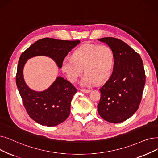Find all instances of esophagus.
<instances>
[{
    "label": "esophagus",
    "instance_id": "esophagus-1",
    "mask_svg": "<svg viewBox=\"0 0 158 158\" xmlns=\"http://www.w3.org/2000/svg\"><path fill=\"white\" fill-rule=\"evenodd\" d=\"M81 91L84 92V93H88V92H90V90H85V89H82V90H81Z\"/></svg>",
    "mask_w": 158,
    "mask_h": 158
}]
</instances>
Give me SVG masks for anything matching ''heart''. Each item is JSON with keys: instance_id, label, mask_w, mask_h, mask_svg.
<instances>
[{"instance_id": "obj_1", "label": "heart", "mask_w": 158, "mask_h": 158, "mask_svg": "<svg viewBox=\"0 0 158 158\" xmlns=\"http://www.w3.org/2000/svg\"><path fill=\"white\" fill-rule=\"evenodd\" d=\"M115 64V54L107 45L84 44L75 48L71 58L64 59L61 70L72 83L76 82L83 72L81 85L89 86L104 83L110 77Z\"/></svg>"}]
</instances>
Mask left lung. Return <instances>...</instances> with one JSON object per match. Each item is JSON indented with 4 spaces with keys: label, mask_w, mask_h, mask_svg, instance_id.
<instances>
[{
    "label": "left lung",
    "mask_w": 158,
    "mask_h": 158,
    "mask_svg": "<svg viewBox=\"0 0 158 158\" xmlns=\"http://www.w3.org/2000/svg\"><path fill=\"white\" fill-rule=\"evenodd\" d=\"M115 54L114 70L99 90L98 110L105 121L118 123L138 110L145 84V72L139 54L123 40L114 37L98 39Z\"/></svg>",
    "instance_id": "left-lung-1"
}]
</instances>
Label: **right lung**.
Returning <instances> with one entry per match:
<instances>
[{
	"label": "right lung",
	"mask_w": 158,
	"mask_h": 158,
	"mask_svg": "<svg viewBox=\"0 0 158 158\" xmlns=\"http://www.w3.org/2000/svg\"><path fill=\"white\" fill-rule=\"evenodd\" d=\"M77 40L43 38L31 45L20 56L16 74V84L24 106L30 117L39 124L54 127L64 121L70 113L72 99L77 89L69 81L58 77L50 88L43 92L31 90L24 81L23 70L28 59L48 56L61 68V63Z\"/></svg>",
	"instance_id": "obj_1"
}]
</instances>
